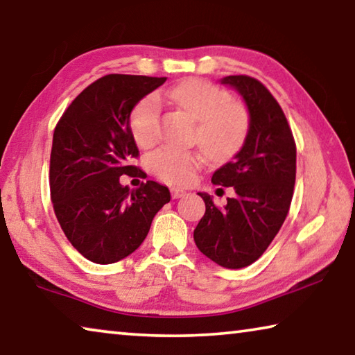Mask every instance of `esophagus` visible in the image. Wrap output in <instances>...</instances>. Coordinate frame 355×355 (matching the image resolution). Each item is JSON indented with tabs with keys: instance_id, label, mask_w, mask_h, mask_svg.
Returning a JSON list of instances; mask_svg holds the SVG:
<instances>
[{
	"instance_id": "34e87169",
	"label": "esophagus",
	"mask_w": 355,
	"mask_h": 355,
	"mask_svg": "<svg viewBox=\"0 0 355 355\" xmlns=\"http://www.w3.org/2000/svg\"><path fill=\"white\" fill-rule=\"evenodd\" d=\"M171 194H172V199H180V197H183L186 194V191L180 189V188H172Z\"/></svg>"
}]
</instances>
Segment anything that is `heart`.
<instances>
[{"label": "heart", "mask_w": 355, "mask_h": 355, "mask_svg": "<svg viewBox=\"0 0 355 355\" xmlns=\"http://www.w3.org/2000/svg\"><path fill=\"white\" fill-rule=\"evenodd\" d=\"M167 97L196 120L194 139L209 159H225L236 153L248 136L250 117L243 103L216 84L188 78L175 84ZM130 128L136 144L147 148L158 139L159 101L155 95L142 98L130 116ZM202 158L191 150L159 147L147 156V166L167 183L186 184L199 171Z\"/></svg>", "instance_id": "heart-1"}]
</instances>
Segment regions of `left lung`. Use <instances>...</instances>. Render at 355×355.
I'll use <instances>...</instances> for the list:
<instances>
[{"instance_id": "8db88e82", "label": "left lung", "mask_w": 355, "mask_h": 355, "mask_svg": "<svg viewBox=\"0 0 355 355\" xmlns=\"http://www.w3.org/2000/svg\"><path fill=\"white\" fill-rule=\"evenodd\" d=\"M248 105L250 125L239 152L213 173V184L232 186L236 196L219 208L205 192V214L194 230L203 255L228 269L257 261L277 235L290 211L296 182V142L277 100L255 78L220 80Z\"/></svg>"}]
</instances>
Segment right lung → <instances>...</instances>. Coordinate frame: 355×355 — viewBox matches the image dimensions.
I'll list each match as a JSON object with an SVG mask.
<instances>
[{
  "label": "right lung",
  "instance_id": "add662e5",
  "mask_svg": "<svg viewBox=\"0 0 355 355\" xmlns=\"http://www.w3.org/2000/svg\"><path fill=\"white\" fill-rule=\"evenodd\" d=\"M167 78L106 75L64 111L53 135L51 202L70 244L87 260L116 263L139 248L155 214L171 200L166 186L148 180L137 189L120 177L144 173L131 164L139 150L131 135L133 107Z\"/></svg>",
  "mask_w": 355,
  "mask_h": 355
}]
</instances>
